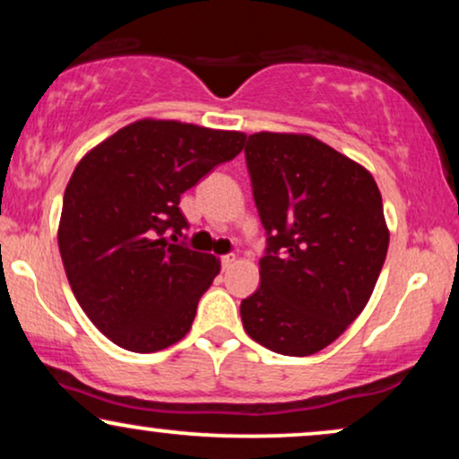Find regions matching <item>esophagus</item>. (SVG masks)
<instances>
[{
    "label": "esophagus",
    "mask_w": 459,
    "mask_h": 459,
    "mask_svg": "<svg viewBox=\"0 0 459 459\" xmlns=\"http://www.w3.org/2000/svg\"><path fill=\"white\" fill-rule=\"evenodd\" d=\"M220 263H222V270H229V267L235 263V255H224L222 259H220Z\"/></svg>",
    "instance_id": "34e87169"
}]
</instances>
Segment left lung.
I'll list each match as a JSON object with an SVG mask.
<instances>
[{
  "mask_svg": "<svg viewBox=\"0 0 459 459\" xmlns=\"http://www.w3.org/2000/svg\"><path fill=\"white\" fill-rule=\"evenodd\" d=\"M246 163L267 247L244 328L276 354H317L376 289L388 250L382 194L367 168L313 135H247Z\"/></svg>",
  "mask_w": 459,
  "mask_h": 459,
  "instance_id": "left-lung-1",
  "label": "left lung"
}]
</instances>
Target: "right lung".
<instances>
[{
  "label": "right lung",
  "mask_w": 459,
  "mask_h": 459,
  "mask_svg": "<svg viewBox=\"0 0 459 459\" xmlns=\"http://www.w3.org/2000/svg\"><path fill=\"white\" fill-rule=\"evenodd\" d=\"M246 134L142 118L82 157L57 246L79 307L123 350L181 341L220 261L183 244L181 194L244 149Z\"/></svg>",
  "instance_id": "1"
}]
</instances>
